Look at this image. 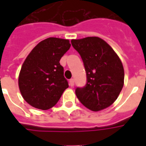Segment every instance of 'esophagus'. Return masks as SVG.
I'll use <instances>...</instances> for the list:
<instances>
[{
    "instance_id": "esophagus-1",
    "label": "esophagus",
    "mask_w": 146,
    "mask_h": 146,
    "mask_svg": "<svg viewBox=\"0 0 146 146\" xmlns=\"http://www.w3.org/2000/svg\"><path fill=\"white\" fill-rule=\"evenodd\" d=\"M70 87H73L74 86V80L73 79L70 80Z\"/></svg>"
}]
</instances>
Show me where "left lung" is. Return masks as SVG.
Returning <instances> with one entry per match:
<instances>
[{"label": "left lung", "mask_w": 146, "mask_h": 146, "mask_svg": "<svg viewBox=\"0 0 146 146\" xmlns=\"http://www.w3.org/2000/svg\"><path fill=\"white\" fill-rule=\"evenodd\" d=\"M73 47L84 62L87 84L76 89L85 107L94 112L106 109L118 98L124 84V70L119 56L109 44L98 36L72 40Z\"/></svg>", "instance_id": "obj_1"}]
</instances>
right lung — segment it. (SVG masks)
<instances>
[{
    "mask_svg": "<svg viewBox=\"0 0 146 146\" xmlns=\"http://www.w3.org/2000/svg\"><path fill=\"white\" fill-rule=\"evenodd\" d=\"M70 46L69 40L49 37L37 44L25 59L19 75V88L31 106L49 110L68 88L59 61Z\"/></svg>",
    "mask_w": 146,
    "mask_h": 146,
    "instance_id": "add662e5",
    "label": "right lung"
}]
</instances>
